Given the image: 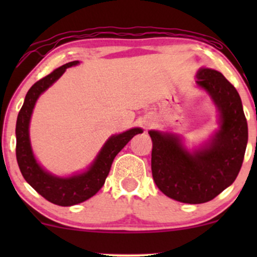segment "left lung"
<instances>
[{"label":"left lung","mask_w":257,"mask_h":257,"mask_svg":"<svg viewBox=\"0 0 257 257\" xmlns=\"http://www.w3.org/2000/svg\"><path fill=\"white\" fill-rule=\"evenodd\" d=\"M197 84L220 111V131L208 146L190 153L178 137L151 131V169L156 185L169 198L200 204L233 184L247 144V123L237 89L219 71L200 69Z\"/></svg>","instance_id":"1"}]
</instances>
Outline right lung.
<instances>
[{"label":"right lung","mask_w":257,"mask_h":257,"mask_svg":"<svg viewBox=\"0 0 257 257\" xmlns=\"http://www.w3.org/2000/svg\"><path fill=\"white\" fill-rule=\"evenodd\" d=\"M78 61H71L54 70L46 77L41 78L29 89L25 101L20 108L17 118L16 155L20 172L29 185L43 198L61 206L78 204L93 197L102 185L110 173L111 164L114 157L124 147L134 135L143 133L140 128H133L122 134L113 135L106 141L104 147L87 172L71 178H57L44 170L37 164L32 155L29 139V123L31 113L38 96L49 88L65 72L67 67L77 65Z\"/></svg>","instance_id":"obj_1"}]
</instances>
